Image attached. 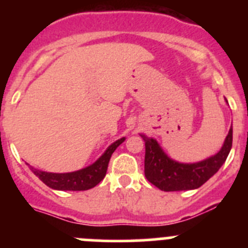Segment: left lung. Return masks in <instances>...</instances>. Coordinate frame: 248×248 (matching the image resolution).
Wrapping results in <instances>:
<instances>
[{
    "label": "left lung",
    "instance_id": "8db88e82",
    "mask_svg": "<svg viewBox=\"0 0 248 248\" xmlns=\"http://www.w3.org/2000/svg\"><path fill=\"white\" fill-rule=\"evenodd\" d=\"M140 137L145 141V177L163 191H185L200 187L218 171L232 148L231 126L218 153L198 163H179L164 153L154 138L144 134Z\"/></svg>",
    "mask_w": 248,
    "mask_h": 248
}]
</instances>
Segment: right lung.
<instances>
[{
	"mask_svg": "<svg viewBox=\"0 0 248 248\" xmlns=\"http://www.w3.org/2000/svg\"><path fill=\"white\" fill-rule=\"evenodd\" d=\"M124 140H125V138H122V139H118L117 141H114L111 145L107 148V150L103 153V155L97 161H94L92 165L80 169V170H77V171L57 174V172L42 171V170L34 169L33 166H31L30 169L39 180L43 181L47 186H49L50 189L61 190V191L89 190L94 186H97L104 179L111 154Z\"/></svg>",
	"mask_w": 248,
	"mask_h": 248,
	"instance_id": "1",
	"label": "right lung"
}]
</instances>
